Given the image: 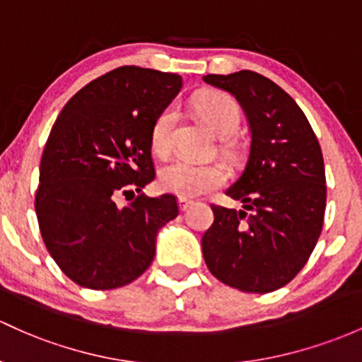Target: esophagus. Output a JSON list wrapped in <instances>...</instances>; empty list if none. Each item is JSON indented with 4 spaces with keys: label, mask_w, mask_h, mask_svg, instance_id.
Instances as JSON below:
<instances>
[{
    "label": "esophagus",
    "mask_w": 362,
    "mask_h": 362,
    "mask_svg": "<svg viewBox=\"0 0 362 362\" xmlns=\"http://www.w3.org/2000/svg\"><path fill=\"white\" fill-rule=\"evenodd\" d=\"M192 204H193V202H192V200H188V198H182V197H180V209H181L182 212L188 211V207H189V205H192Z\"/></svg>",
    "instance_id": "34e87169"
}]
</instances>
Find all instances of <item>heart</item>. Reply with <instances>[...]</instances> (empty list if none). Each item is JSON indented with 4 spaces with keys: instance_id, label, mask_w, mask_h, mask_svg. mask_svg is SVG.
I'll list each match as a JSON object with an SVG mask.
<instances>
[{
    "instance_id": "b5f03b06",
    "label": "heart",
    "mask_w": 362,
    "mask_h": 362,
    "mask_svg": "<svg viewBox=\"0 0 362 362\" xmlns=\"http://www.w3.org/2000/svg\"><path fill=\"white\" fill-rule=\"evenodd\" d=\"M195 108L214 133L219 136L233 134L240 124L238 105L226 93H202L195 98ZM177 115L180 114L176 105H169L155 120L151 129V146L158 155H167L173 150ZM158 181L165 192L176 193L182 198L198 197L223 186L226 181V170L216 162L205 164L180 157L162 167Z\"/></svg>"
}]
</instances>
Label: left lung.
<instances>
[{
  "instance_id": "1",
  "label": "left lung",
  "mask_w": 362,
  "mask_h": 362,
  "mask_svg": "<svg viewBox=\"0 0 362 362\" xmlns=\"http://www.w3.org/2000/svg\"><path fill=\"white\" fill-rule=\"evenodd\" d=\"M204 81L231 93L250 126L247 165L226 189L243 207L212 205L214 223L202 236L205 264L224 285L269 293L297 276L321 235V146L300 107L267 77L240 71Z\"/></svg>"
}]
</instances>
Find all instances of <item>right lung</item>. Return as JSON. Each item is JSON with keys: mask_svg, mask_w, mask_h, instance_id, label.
I'll use <instances>...</instances> for the list:
<instances>
[{"mask_svg": "<svg viewBox=\"0 0 362 362\" xmlns=\"http://www.w3.org/2000/svg\"><path fill=\"white\" fill-rule=\"evenodd\" d=\"M181 86L177 74L124 65L77 91L53 124L34 207L49 255L77 285H129L150 267L158 229L180 212L174 195L141 189L155 180L153 124ZM134 191L131 204L117 205Z\"/></svg>", "mask_w": 362, "mask_h": 362, "instance_id": "right-lung-1", "label": "right lung"}]
</instances>
